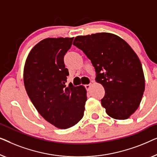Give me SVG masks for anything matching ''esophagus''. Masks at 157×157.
I'll return each instance as SVG.
<instances>
[{
	"label": "esophagus",
	"instance_id": "34e87169",
	"mask_svg": "<svg viewBox=\"0 0 157 157\" xmlns=\"http://www.w3.org/2000/svg\"><path fill=\"white\" fill-rule=\"evenodd\" d=\"M90 86H91V83L88 84V85H85V87L86 89H87V90H89L90 88Z\"/></svg>",
	"mask_w": 157,
	"mask_h": 157
}]
</instances>
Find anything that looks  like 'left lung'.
<instances>
[{
  "label": "left lung",
  "instance_id": "1",
  "mask_svg": "<svg viewBox=\"0 0 157 157\" xmlns=\"http://www.w3.org/2000/svg\"><path fill=\"white\" fill-rule=\"evenodd\" d=\"M73 45L95 69V80L105 90L101 104L108 115L126 120L137 109L144 92L142 66L132 48L117 35L100 33L78 36Z\"/></svg>",
  "mask_w": 157,
  "mask_h": 157
}]
</instances>
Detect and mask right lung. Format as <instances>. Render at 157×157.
Masks as SVG:
<instances>
[{"instance_id":"add662e5","label":"right lung","mask_w":157,"mask_h":157,"mask_svg":"<svg viewBox=\"0 0 157 157\" xmlns=\"http://www.w3.org/2000/svg\"><path fill=\"white\" fill-rule=\"evenodd\" d=\"M74 37L46 38L28 55L24 67V85L37 112L48 122L67 129L83 117L87 91L83 86L67 87L68 69L64 56Z\"/></svg>"}]
</instances>
